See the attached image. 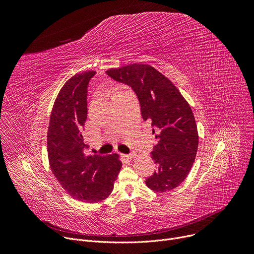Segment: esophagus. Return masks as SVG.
I'll use <instances>...</instances> for the list:
<instances>
[{
  "label": "esophagus",
  "mask_w": 254,
  "mask_h": 254,
  "mask_svg": "<svg viewBox=\"0 0 254 254\" xmlns=\"http://www.w3.org/2000/svg\"><path fill=\"white\" fill-rule=\"evenodd\" d=\"M126 156H127V158H129V159H130V158H134V157L136 156V154H135L134 152H131V153H129V154H127Z\"/></svg>",
  "instance_id": "1"
}]
</instances>
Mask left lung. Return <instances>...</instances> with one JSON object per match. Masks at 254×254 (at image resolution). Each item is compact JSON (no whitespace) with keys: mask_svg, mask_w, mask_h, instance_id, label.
<instances>
[{"mask_svg":"<svg viewBox=\"0 0 254 254\" xmlns=\"http://www.w3.org/2000/svg\"><path fill=\"white\" fill-rule=\"evenodd\" d=\"M106 73L135 91L142 118L152 127L156 144L151 158L156 171L146 179V185L161 192L176 189L188 177L198 146L190 106L177 87L149 64H130Z\"/></svg>","mask_w":254,"mask_h":254,"instance_id":"8db88e82","label":"left lung"}]
</instances>
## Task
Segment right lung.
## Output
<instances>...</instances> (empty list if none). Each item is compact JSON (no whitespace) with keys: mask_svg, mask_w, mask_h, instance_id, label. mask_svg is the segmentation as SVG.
Masks as SVG:
<instances>
[{"mask_svg":"<svg viewBox=\"0 0 254 254\" xmlns=\"http://www.w3.org/2000/svg\"><path fill=\"white\" fill-rule=\"evenodd\" d=\"M97 72L76 74L64 83L53 105L47 151L53 175L79 201L97 203L112 192L122 169L118 154L89 155L82 136L87 118V88Z\"/></svg>","mask_w":254,"mask_h":254,"instance_id":"right-lung-1","label":"right lung"}]
</instances>
